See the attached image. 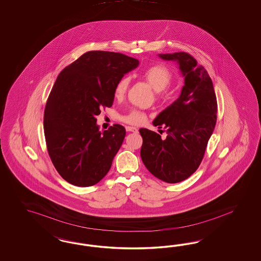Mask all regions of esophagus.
<instances>
[{
	"label": "esophagus",
	"mask_w": 261,
	"mask_h": 261,
	"mask_svg": "<svg viewBox=\"0 0 261 261\" xmlns=\"http://www.w3.org/2000/svg\"><path fill=\"white\" fill-rule=\"evenodd\" d=\"M125 129H126V131H128V132H133V133H137L138 132V129L136 127L126 126Z\"/></svg>",
	"instance_id": "obj_1"
}]
</instances>
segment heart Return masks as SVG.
I'll list each match as a JSON object with an SVG mask.
<instances>
[{
    "label": "heart",
    "mask_w": 261,
    "mask_h": 261,
    "mask_svg": "<svg viewBox=\"0 0 261 261\" xmlns=\"http://www.w3.org/2000/svg\"><path fill=\"white\" fill-rule=\"evenodd\" d=\"M142 77L150 85L156 93H161L168 87L172 80L170 71L163 65H155L149 67L142 72ZM130 84V77L123 76L117 82L114 89V95L116 98H122ZM121 120L130 124H140L145 119V115L139 110H131L120 117Z\"/></svg>",
    "instance_id": "heart-1"
}]
</instances>
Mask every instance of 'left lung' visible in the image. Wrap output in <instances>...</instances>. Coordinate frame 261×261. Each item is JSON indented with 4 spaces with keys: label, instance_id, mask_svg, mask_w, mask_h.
<instances>
[{
    "label": "left lung",
    "instance_id": "1",
    "mask_svg": "<svg viewBox=\"0 0 261 261\" xmlns=\"http://www.w3.org/2000/svg\"><path fill=\"white\" fill-rule=\"evenodd\" d=\"M175 61L184 77L179 97L162 111L153 125L166 128V140L141 128V157L151 174L169 184L182 182L197 170L216 123L217 101L207 71L187 53L161 54Z\"/></svg>",
    "mask_w": 261,
    "mask_h": 261
}]
</instances>
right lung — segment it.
Listing matches in <instances>:
<instances>
[{"mask_svg": "<svg viewBox=\"0 0 261 261\" xmlns=\"http://www.w3.org/2000/svg\"><path fill=\"white\" fill-rule=\"evenodd\" d=\"M139 60L119 53L93 50L59 73L44 114L47 152L60 176L73 186L91 187L110 170L125 138V128L114 124L99 131L96 116L114 102L119 79Z\"/></svg>", "mask_w": 261, "mask_h": 261, "instance_id": "1", "label": "right lung"}]
</instances>
